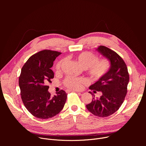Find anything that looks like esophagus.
Wrapping results in <instances>:
<instances>
[{
  "label": "esophagus",
  "instance_id": "1",
  "mask_svg": "<svg viewBox=\"0 0 146 146\" xmlns=\"http://www.w3.org/2000/svg\"><path fill=\"white\" fill-rule=\"evenodd\" d=\"M78 92V93H80V92H78V91H73V90H66V92Z\"/></svg>",
  "mask_w": 146,
  "mask_h": 146
}]
</instances>
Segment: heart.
Masks as SVG:
<instances>
[{"label":"heart","instance_id":"heart-1","mask_svg":"<svg viewBox=\"0 0 146 146\" xmlns=\"http://www.w3.org/2000/svg\"><path fill=\"white\" fill-rule=\"evenodd\" d=\"M79 65L84 68L87 73L94 80H98L106 76L110 69V61L106 58L98 59V56L91 52H82L76 56ZM62 60H59L56 65V70H59ZM86 82L84 78L66 77L64 83L66 87L73 90H80Z\"/></svg>","mask_w":146,"mask_h":146}]
</instances>
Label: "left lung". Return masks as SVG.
Returning <instances> with one entry per match:
<instances>
[{
    "mask_svg": "<svg viewBox=\"0 0 146 146\" xmlns=\"http://www.w3.org/2000/svg\"><path fill=\"white\" fill-rule=\"evenodd\" d=\"M96 50L110 60L111 66L107 74L89 88L94 93L102 92V95L99 99H95L94 96L86 107L94 115L106 117L117 111L122 105L127 93L129 76L127 65L117 53L103 46H100Z\"/></svg>",
    "mask_w": 146,
    "mask_h": 146,
    "instance_id": "1",
    "label": "left lung"
}]
</instances>
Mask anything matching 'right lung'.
Returning a JSON list of instances; mask_svg holds the SVG:
<instances>
[{
  "mask_svg": "<svg viewBox=\"0 0 146 146\" xmlns=\"http://www.w3.org/2000/svg\"><path fill=\"white\" fill-rule=\"evenodd\" d=\"M61 52L49 50L32 55L21 69L19 77L21 96L27 109L33 116L48 119L64 108L68 94L60 90L52 97L48 91V82L54 77L51 69L53 62Z\"/></svg>",
  "mask_w": 146,
  "mask_h": 146,
  "instance_id": "right-lung-1",
  "label": "right lung"
}]
</instances>
